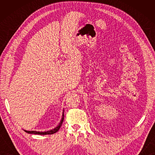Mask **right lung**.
I'll return each instance as SVG.
<instances>
[{
	"instance_id": "add662e5",
	"label": "right lung",
	"mask_w": 155,
	"mask_h": 155,
	"mask_svg": "<svg viewBox=\"0 0 155 155\" xmlns=\"http://www.w3.org/2000/svg\"><path fill=\"white\" fill-rule=\"evenodd\" d=\"M64 120V111H63V114H62V119L61 123H59L58 126L56 128H54V129L51 130H48L47 132H38V131H35V130H25V132H27V133L29 134H42V135H44V134H54L55 133H57V131L60 129V128L61 127V125L62 124V122Z\"/></svg>"
}]
</instances>
